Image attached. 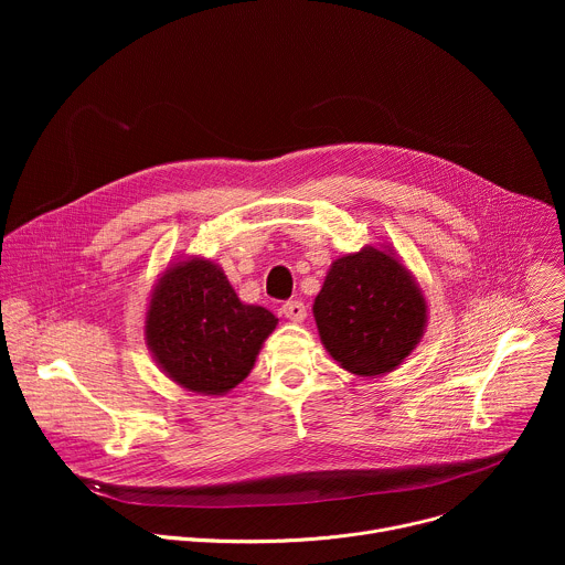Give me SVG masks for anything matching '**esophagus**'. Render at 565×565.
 Instances as JSON below:
<instances>
[{
	"instance_id": "obj_1",
	"label": "esophagus",
	"mask_w": 565,
	"mask_h": 565,
	"mask_svg": "<svg viewBox=\"0 0 565 565\" xmlns=\"http://www.w3.org/2000/svg\"><path fill=\"white\" fill-rule=\"evenodd\" d=\"M281 312H284L286 319L292 321V324H301V321L306 319V306H303L301 301H288V303H284Z\"/></svg>"
}]
</instances>
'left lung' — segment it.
I'll list each match as a JSON object with an SVG mask.
<instances>
[{"label": "left lung", "mask_w": 565, "mask_h": 565, "mask_svg": "<svg viewBox=\"0 0 565 565\" xmlns=\"http://www.w3.org/2000/svg\"><path fill=\"white\" fill-rule=\"evenodd\" d=\"M319 340L360 377L405 362L427 331V299L391 246L338 257L312 303Z\"/></svg>", "instance_id": "obj_1"}]
</instances>
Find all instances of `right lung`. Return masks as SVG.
I'll return each mask as SVG.
<instances>
[{
  "mask_svg": "<svg viewBox=\"0 0 565 565\" xmlns=\"http://www.w3.org/2000/svg\"><path fill=\"white\" fill-rule=\"evenodd\" d=\"M277 321L264 306L241 301L218 264L188 257L160 273L145 312V340L172 382L225 395L248 377Z\"/></svg>",
  "mask_w": 565,
  "mask_h": 565,
  "instance_id": "1",
  "label": "right lung"
}]
</instances>
